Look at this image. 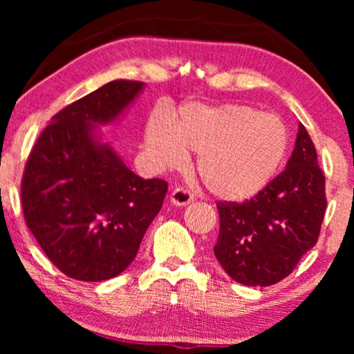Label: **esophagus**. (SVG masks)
<instances>
[{
    "label": "esophagus",
    "instance_id": "34e87169",
    "mask_svg": "<svg viewBox=\"0 0 354 354\" xmlns=\"http://www.w3.org/2000/svg\"><path fill=\"white\" fill-rule=\"evenodd\" d=\"M192 201H193V195L187 190V188L178 187V188H176V190H172V193H171V203L174 206L182 207V206L190 205Z\"/></svg>",
    "mask_w": 354,
    "mask_h": 354
}]
</instances>
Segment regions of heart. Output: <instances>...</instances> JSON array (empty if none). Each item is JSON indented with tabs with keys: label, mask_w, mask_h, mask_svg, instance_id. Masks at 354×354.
Masks as SVG:
<instances>
[{
	"label": "heart",
	"mask_w": 354,
	"mask_h": 354,
	"mask_svg": "<svg viewBox=\"0 0 354 354\" xmlns=\"http://www.w3.org/2000/svg\"><path fill=\"white\" fill-rule=\"evenodd\" d=\"M287 129L277 115L253 106H182L172 125L153 115L145 127V154L156 171L174 169L196 153L198 177L212 196L240 203L269 185L287 153Z\"/></svg>",
	"instance_id": "obj_1"
}]
</instances>
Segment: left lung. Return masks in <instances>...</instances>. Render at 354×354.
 <instances>
[{
	"instance_id": "obj_1",
	"label": "left lung",
	"mask_w": 354,
	"mask_h": 354,
	"mask_svg": "<svg viewBox=\"0 0 354 354\" xmlns=\"http://www.w3.org/2000/svg\"><path fill=\"white\" fill-rule=\"evenodd\" d=\"M326 177L308 130L298 125L285 171L250 201L219 203L214 254L235 282L269 287L316 245L326 214Z\"/></svg>"
}]
</instances>
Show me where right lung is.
I'll return each instance as SVG.
<instances>
[{"mask_svg":"<svg viewBox=\"0 0 354 354\" xmlns=\"http://www.w3.org/2000/svg\"><path fill=\"white\" fill-rule=\"evenodd\" d=\"M114 80L59 111L43 130L22 178L27 227L61 272L113 279L137 256L167 183L130 171L100 127L119 122L145 88Z\"/></svg>","mask_w":354,"mask_h":354,"instance_id":"1","label":"right lung"}]
</instances>
